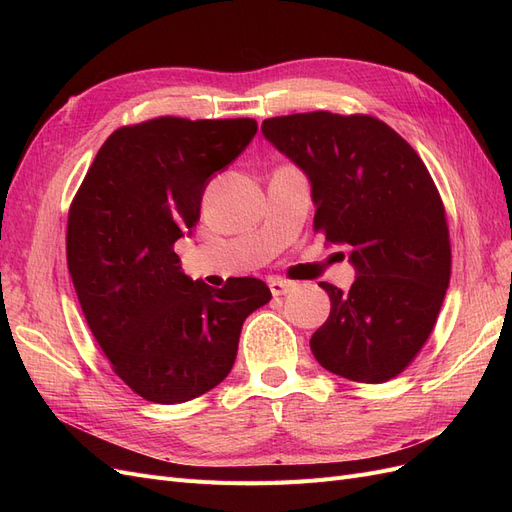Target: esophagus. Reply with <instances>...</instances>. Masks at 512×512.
I'll return each instance as SVG.
<instances>
[{
	"mask_svg": "<svg viewBox=\"0 0 512 512\" xmlns=\"http://www.w3.org/2000/svg\"><path fill=\"white\" fill-rule=\"evenodd\" d=\"M269 288L273 292V297H284V294L292 292L294 290V284L292 282H286V280H271L269 282Z\"/></svg>",
	"mask_w": 512,
	"mask_h": 512,
	"instance_id": "obj_1",
	"label": "esophagus"
}]
</instances>
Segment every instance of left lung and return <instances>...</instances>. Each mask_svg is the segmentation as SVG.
<instances>
[{
  "instance_id": "left-lung-1",
  "label": "left lung",
  "mask_w": 512,
  "mask_h": 512,
  "mask_svg": "<svg viewBox=\"0 0 512 512\" xmlns=\"http://www.w3.org/2000/svg\"><path fill=\"white\" fill-rule=\"evenodd\" d=\"M262 134L312 181L314 230L350 247L356 280L331 297L309 339L316 361L367 384L399 376L431 335L451 282L440 192L418 153L384 121L329 111L262 121Z\"/></svg>"
}]
</instances>
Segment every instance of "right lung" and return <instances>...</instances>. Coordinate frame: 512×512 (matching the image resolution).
<instances>
[{"instance_id":"right-lung-1","label":"right lung","mask_w":512,"mask_h":512,"mask_svg":"<svg viewBox=\"0 0 512 512\" xmlns=\"http://www.w3.org/2000/svg\"><path fill=\"white\" fill-rule=\"evenodd\" d=\"M256 130L247 117L123 126L70 205L66 256L83 316L115 374L153 404H183L218 386L235 365L245 318L271 299L256 277L220 290L192 282L175 254L211 175Z\"/></svg>"}]
</instances>
